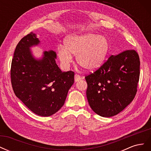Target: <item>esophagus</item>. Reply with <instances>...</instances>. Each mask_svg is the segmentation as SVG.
<instances>
[{
	"label": "esophagus",
	"mask_w": 151,
	"mask_h": 151,
	"mask_svg": "<svg viewBox=\"0 0 151 151\" xmlns=\"http://www.w3.org/2000/svg\"><path fill=\"white\" fill-rule=\"evenodd\" d=\"M74 79H75V82H78L79 81H80L81 79V77L78 74H75V76H74Z\"/></svg>",
	"instance_id": "obj_1"
}]
</instances>
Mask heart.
I'll return each mask as SVG.
<instances>
[{
	"label": "heart",
	"mask_w": 151,
	"mask_h": 151,
	"mask_svg": "<svg viewBox=\"0 0 151 151\" xmlns=\"http://www.w3.org/2000/svg\"><path fill=\"white\" fill-rule=\"evenodd\" d=\"M109 43L104 36L93 33L69 36L65 39L64 47L59 46L57 55L62 67L68 68L76 56L77 62L88 71L101 67L108 57Z\"/></svg>",
	"instance_id": "1"
}]
</instances>
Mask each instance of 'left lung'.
I'll return each instance as SVG.
<instances>
[{"label": "left lung", "mask_w": 151, "mask_h": 151, "mask_svg": "<svg viewBox=\"0 0 151 151\" xmlns=\"http://www.w3.org/2000/svg\"><path fill=\"white\" fill-rule=\"evenodd\" d=\"M140 76V60L134 50L111 55L99 69L86 76L90 107L103 117L115 116L134 99Z\"/></svg>", "instance_id": "obj_1"}]
</instances>
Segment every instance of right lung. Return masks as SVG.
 Instances as JSON below:
<instances>
[{"mask_svg":"<svg viewBox=\"0 0 151 151\" xmlns=\"http://www.w3.org/2000/svg\"><path fill=\"white\" fill-rule=\"evenodd\" d=\"M40 43L33 33L18 43L12 60L11 83L16 96L31 111L49 116L64 104L68 91L74 84V73L62 72L56 63V52L52 50L36 58L31 48Z\"/></svg>","mask_w":151,"mask_h":151,"instance_id":"right-lung-1","label":"right lung"}]
</instances>
